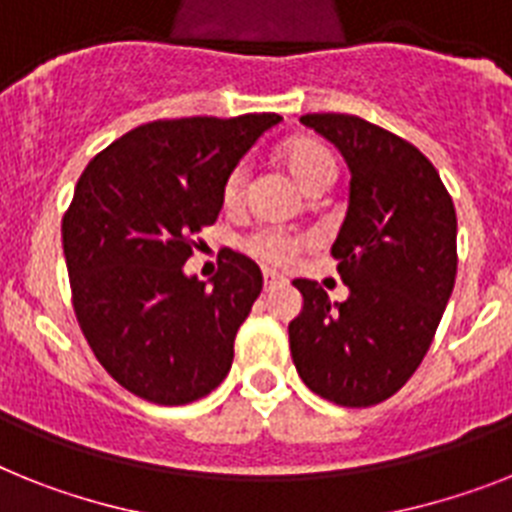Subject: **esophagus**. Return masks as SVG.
I'll use <instances>...</instances> for the list:
<instances>
[{
	"instance_id": "esophagus-1",
	"label": "esophagus",
	"mask_w": 512,
	"mask_h": 512,
	"mask_svg": "<svg viewBox=\"0 0 512 512\" xmlns=\"http://www.w3.org/2000/svg\"><path fill=\"white\" fill-rule=\"evenodd\" d=\"M277 282H282L280 277H277V274H269V272L264 274V285L266 287H274V285H277Z\"/></svg>"
}]
</instances>
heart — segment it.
I'll use <instances>...</instances> for the list:
<instances>
[{
	"instance_id": "b5f03b06",
	"label": "heart",
	"mask_w": 512,
	"mask_h": 512,
	"mask_svg": "<svg viewBox=\"0 0 512 512\" xmlns=\"http://www.w3.org/2000/svg\"><path fill=\"white\" fill-rule=\"evenodd\" d=\"M285 159V167L290 170V175L295 177V183L301 185L303 190L322 188V185H332L337 180V159L335 154L319 141H295L290 143L282 154ZM246 183H248V170L243 164H238L230 175L225 177V185H222V201H225L227 209H238L243 204V196H246ZM303 240L295 238V235H287L280 230L259 232L248 240V251L253 256H259L266 264L285 266L301 253Z\"/></svg>"
}]
</instances>
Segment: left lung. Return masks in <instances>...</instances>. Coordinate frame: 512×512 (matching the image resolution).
Masks as SVG:
<instances>
[{
    "label": "left lung",
    "mask_w": 512,
    "mask_h": 512,
    "mask_svg": "<svg viewBox=\"0 0 512 512\" xmlns=\"http://www.w3.org/2000/svg\"><path fill=\"white\" fill-rule=\"evenodd\" d=\"M350 167L332 256L348 301L295 280L303 311L290 353L306 387L345 408L392 398L432 345L458 272V219L439 172L413 143L356 114H303Z\"/></svg>",
    "instance_id": "1"
}]
</instances>
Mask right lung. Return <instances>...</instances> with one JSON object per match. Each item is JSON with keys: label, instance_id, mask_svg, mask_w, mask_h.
I'll return each mask as SVG.
<instances>
[{"label": "right lung", "instance_id": "obj_1", "mask_svg": "<svg viewBox=\"0 0 512 512\" xmlns=\"http://www.w3.org/2000/svg\"><path fill=\"white\" fill-rule=\"evenodd\" d=\"M274 112L156 120L96 154L62 217L73 308L99 363L156 405L209 395L232 366V345L264 277L225 251L209 282L188 277L201 227L222 209V185Z\"/></svg>", "mask_w": 512, "mask_h": 512}]
</instances>
